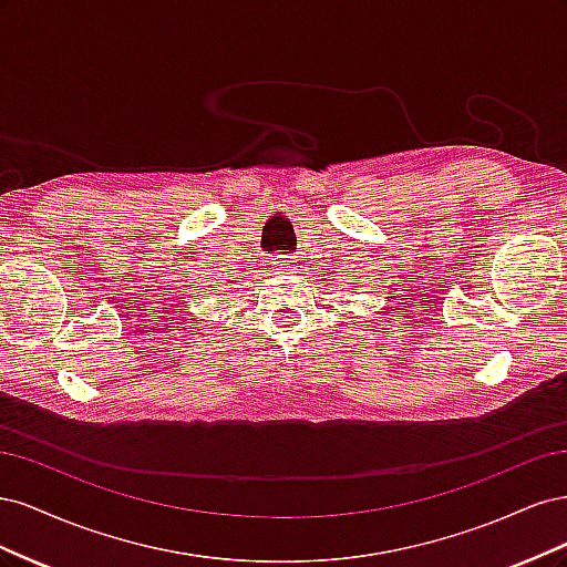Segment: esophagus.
Instances as JSON below:
<instances>
[{"label":"esophagus","mask_w":567,"mask_h":567,"mask_svg":"<svg viewBox=\"0 0 567 567\" xmlns=\"http://www.w3.org/2000/svg\"><path fill=\"white\" fill-rule=\"evenodd\" d=\"M269 262L274 265V269H279V271H288V269H290V262H296V260H293V255H284V252H277V255H271V257H269Z\"/></svg>","instance_id":"1"}]
</instances>
